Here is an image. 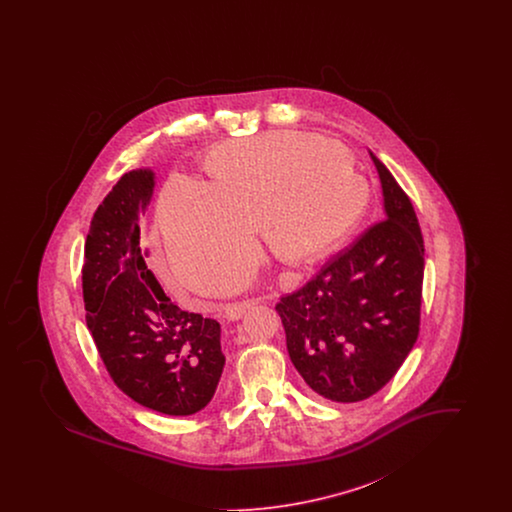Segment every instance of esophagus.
I'll use <instances>...</instances> for the list:
<instances>
[{"mask_svg":"<svg viewBox=\"0 0 512 512\" xmlns=\"http://www.w3.org/2000/svg\"><path fill=\"white\" fill-rule=\"evenodd\" d=\"M255 303L253 301H240V303H230L224 307V318L228 320H240L244 317L245 311L251 309Z\"/></svg>","mask_w":512,"mask_h":512,"instance_id":"esophagus-1","label":"esophagus"}]
</instances>
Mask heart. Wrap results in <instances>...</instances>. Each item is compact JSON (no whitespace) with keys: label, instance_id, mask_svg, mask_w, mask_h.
Listing matches in <instances>:
<instances>
[{"label":"heart","instance_id":"b5f03b06","mask_svg":"<svg viewBox=\"0 0 512 512\" xmlns=\"http://www.w3.org/2000/svg\"><path fill=\"white\" fill-rule=\"evenodd\" d=\"M205 172L209 184L172 176L159 199L172 272L197 292L249 263L253 230L278 259L305 263L340 244L368 205L351 151L317 134L280 130L226 142L205 157ZM245 282L240 272L217 290Z\"/></svg>","mask_w":512,"mask_h":512}]
</instances>
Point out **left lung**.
I'll list each match as a JSON object with an SVG mask.
<instances>
[{
  "mask_svg": "<svg viewBox=\"0 0 512 512\" xmlns=\"http://www.w3.org/2000/svg\"><path fill=\"white\" fill-rule=\"evenodd\" d=\"M384 220L280 297L293 366L324 399L355 403L382 390L420 332L424 240L409 195L372 155Z\"/></svg>",
  "mask_w": 512,
  "mask_h": 512,
  "instance_id": "8db88e82",
  "label": "left lung"
}]
</instances>
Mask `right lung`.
Here are the masks:
<instances>
[{
  "label": "right lung",
  "instance_id": "1",
  "mask_svg": "<svg viewBox=\"0 0 512 512\" xmlns=\"http://www.w3.org/2000/svg\"><path fill=\"white\" fill-rule=\"evenodd\" d=\"M151 194L153 172H126L94 213L82 267L86 324L122 393L151 411L186 416L219 386L220 324L178 309L147 268L138 215Z\"/></svg>",
  "mask_w": 512,
  "mask_h": 512
}]
</instances>
